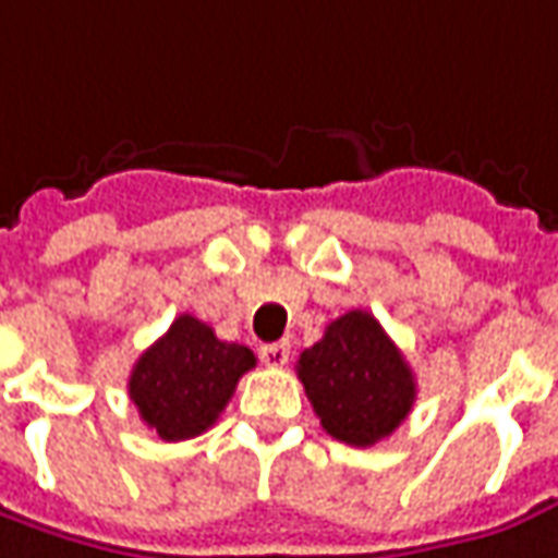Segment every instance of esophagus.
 I'll return each mask as SVG.
<instances>
[{"label": "esophagus", "mask_w": 558, "mask_h": 558, "mask_svg": "<svg viewBox=\"0 0 558 558\" xmlns=\"http://www.w3.org/2000/svg\"><path fill=\"white\" fill-rule=\"evenodd\" d=\"M259 357H263L265 366H283L287 360H290V344L287 342H275V344H263L259 348Z\"/></svg>", "instance_id": "34e87169"}]
</instances>
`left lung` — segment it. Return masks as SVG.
I'll list each match as a JSON object with an SVG mask.
<instances>
[{"instance_id": "left-lung-1", "label": "left lung", "mask_w": 558, "mask_h": 558, "mask_svg": "<svg viewBox=\"0 0 558 558\" xmlns=\"http://www.w3.org/2000/svg\"><path fill=\"white\" fill-rule=\"evenodd\" d=\"M295 373L329 437L375 446L390 437L415 403V375L369 311L332 320L320 342L299 354Z\"/></svg>"}]
</instances>
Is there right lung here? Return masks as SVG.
<instances>
[{"label":"right lung","mask_w":558,"mask_h":558,"mask_svg":"<svg viewBox=\"0 0 558 558\" xmlns=\"http://www.w3.org/2000/svg\"><path fill=\"white\" fill-rule=\"evenodd\" d=\"M256 366L247 344L219 342L207 324L180 314L146 348L128 378L140 418L168 442L204 434L229 407L234 385Z\"/></svg>","instance_id":"add662e5"}]
</instances>
